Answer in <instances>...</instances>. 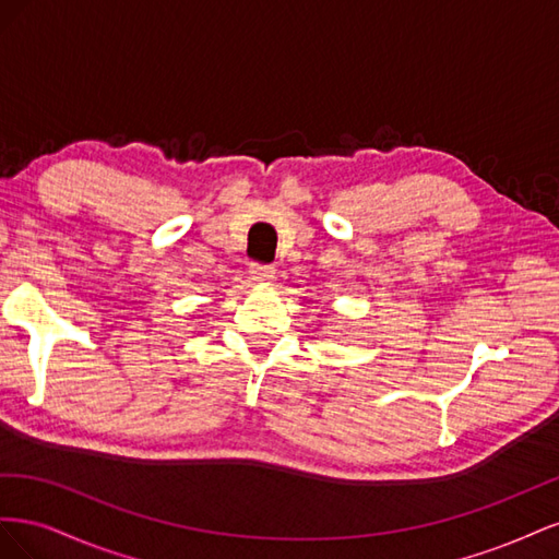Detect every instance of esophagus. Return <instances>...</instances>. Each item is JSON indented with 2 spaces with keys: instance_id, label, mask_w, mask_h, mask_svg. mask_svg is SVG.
<instances>
[{
  "instance_id": "esophagus-1",
  "label": "esophagus",
  "mask_w": 559,
  "mask_h": 559,
  "mask_svg": "<svg viewBox=\"0 0 559 559\" xmlns=\"http://www.w3.org/2000/svg\"><path fill=\"white\" fill-rule=\"evenodd\" d=\"M249 275L253 282L259 284H267L275 280V267L273 265H263V263H251L249 265Z\"/></svg>"
}]
</instances>
